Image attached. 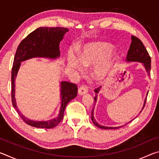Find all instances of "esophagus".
Returning a JSON list of instances; mask_svg holds the SVG:
<instances>
[{"label":"esophagus","mask_w":159,"mask_h":159,"mask_svg":"<svg viewBox=\"0 0 159 159\" xmlns=\"http://www.w3.org/2000/svg\"><path fill=\"white\" fill-rule=\"evenodd\" d=\"M88 93V89L87 87L85 85H82L79 88V90H78V93L80 95H83Z\"/></svg>","instance_id":"1"}]
</instances>
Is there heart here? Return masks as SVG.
Listing matches in <instances>:
<instances>
[{
    "mask_svg": "<svg viewBox=\"0 0 159 159\" xmlns=\"http://www.w3.org/2000/svg\"><path fill=\"white\" fill-rule=\"evenodd\" d=\"M112 45L107 42H95L88 44L78 57L73 52L68 55V66L72 70L81 72L84 66H93L92 76L98 82L105 80L111 73L115 58L110 55Z\"/></svg>",
    "mask_w": 159,
    "mask_h": 159,
    "instance_id": "1",
    "label": "heart"
}]
</instances>
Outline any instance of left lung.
Listing matches in <instances>:
<instances>
[{
	"label": "left lung",
	"mask_w": 159,
	"mask_h": 159,
	"mask_svg": "<svg viewBox=\"0 0 159 159\" xmlns=\"http://www.w3.org/2000/svg\"><path fill=\"white\" fill-rule=\"evenodd\" d=\"M131 44L130 48H129L128 52L127 54V57H126V61H139V62L143 63V65L145 67V69L147 72L148 75H150V70H151V57L148 53L147 50L146 48H145L144 45L142 43V42L139 40L138 37L132 36L131 37ZM100 88H96L95 90V93L98 94L99 90H100ZM148 95V93H147ZM97 95H95V98H94V101L96 102L97 101ZM147 99V98H146ZM146 99L144 101V106L142 107V109L139 113H141L142 110H143L144 107L145 106V104H146ZM94 110L93 109L92 111V115H91V120H92L93 123L95 124L96 126H98V128H102V129H118V128L122 127V126H119V127H107V126H103L98 124V123L96 121V120L94 118V114H93ZM132 121V120H131ZM130 121V122H131ZM129 122V123H130Z\"/></svg>",
	"instance_id": "left-lung-1"
}]
</instances>
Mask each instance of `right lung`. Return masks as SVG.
I'll use <instances>...</instances> for the list:
<instances>
[{"label": "right lung", "mask_w": 159, "mask_h": 159, "mask_svg": "<svg viewBox=\"0 0 159 159\" xmlns=\"http://www.w3.org/2000/svg\"><path fill=\"white\" fill-rule=\"evenodd\" d=\"M69 29L64 27H39L21 41L16 50L12 68V102L18 114L28 125L39 128H52L62 120L64 112L69 102L77 95L78 88L72 83L61 82V104L58 116L47 121H34L25 117L18 109L15 100V81L21 61L33 57L56 59L60 57V43Z\"/></svg>", "instance_id": "add662e5"}]
</instances>
